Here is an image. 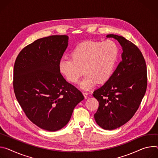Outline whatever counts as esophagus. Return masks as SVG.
Returning a JSON list of instances; mask_svg holds the SVG:
<instances>
[{
	"mask_svg": "<svg viewBox=\"0 0 158 158\" xmlns=\"http://www.w3.org/2000/svg\"><path fill=\"white\" fill-rule=\"evenodd\" d=\"M83 95H84L85 98H88V94H87L86 92H83Z\"/></svg>",
	"mask_w": 158,
	"mask_h": 158,
	"instance_id": "34e87169",
	"label": "esophagus"
}]
</instances>
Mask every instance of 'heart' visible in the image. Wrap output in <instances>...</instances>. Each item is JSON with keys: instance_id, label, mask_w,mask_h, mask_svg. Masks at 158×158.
Wrapping results in <instances>:
<instances>
[{"instance_id": "1", "label": "heart", "mask_w": 158, "mask_h": 158, "mask_svg": "<svg viewBox=\"0 0 158 158\" xmlns=\"http://www.w3.org/2000/svg\"><path fill=\"white\" fill-rule=\"evenodd\" d=\"M118 55V47L112 40L85 41L74 48L72 58L61 60L60 69L67 81L73 83H77L85 73L86 75L80 85L83 90H89L97 82L101 84L110 79Z\"/></svg>"}]
</instances>
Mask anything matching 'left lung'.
<instances>
[{"instance_id": "8db88e82", "label": "left lung", "mask_w": 158, "mask_h": 158, "mask_svg": "<svg viewBox=\"0 0 158 158\" xmlns=\"http://www.w3.org/2000/svg\"><path fill=\"white\" fill-rule=\"evenodd\" d=\"M107 38L117 40L123 52L110 79L94 92L99 103L94 118L103 129L113 130L125 124L139 107L147 89V67L141 51L131 41L115 34Z\"/></svg>"}]
</instances>
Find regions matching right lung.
<instances>
[{
  "mask_svg": "<svg viewBox=\"0 0 158 158\" xmlns=\"http://www.w3.org/2000/svg\"><path fill=\"white\" fill-rule=\"evenodd\" d=\"M66 35L38 39L24 47L14 66L15 97L27 118L41 129L56 131L65 126L82 93L60 73Z\"/></svg>",
  "mask_w": 158,
  "mask_h": 158,
  "instance_id": "right-lung-1",
  "label": "right lung"
}]
</instances>
